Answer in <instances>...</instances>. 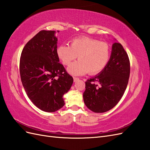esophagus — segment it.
Instances as JSON below:
<instances>
[{"label":"esophagus","instance_id":"obj_1","mask_svg":"<svg viewBox=\"0 0 150 150\" xmlns=\"http://www.w3.org/2000/svg\"><path fill=\"white\" fill-rule=\"evenodd\" d=\"M79 80V79L77 78V77H74V82H77V81H78Z\"/></svg>","mask_w":150,"mask_h":150}]
</instances>
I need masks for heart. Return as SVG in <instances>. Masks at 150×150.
<instances>
[{
    "label": "heart",
    "instance_id": "1",
    "mask_svg": "<svg viewBox=\"0 0 150 150\" xmlns=\"http://www.w3.org/2000/svg\"><path fill=\"white\" fill-rule=\"evenodd\" d=\"M110 52V47L107 42L87 36L74 38L71 40L70 46L61 45L57 48V57L65 65H69L78 56L79 60L67 68L68 72L74 76L101 72L108 65Z\"/></svg>",
    "mask_w": 150,
    "mask_h": 150
}]
</instances>
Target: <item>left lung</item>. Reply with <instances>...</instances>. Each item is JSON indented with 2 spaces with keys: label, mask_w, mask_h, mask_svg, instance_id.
<instances>
[{
  "label": "left lung",
  "mask_w": 150,
  "mask_h": 150,
  "mask_svg": "<svg viewBox=\"0 0 150 150\" xmlns=\"http://www.w3.org/2000/svg\"><path fill=\"white\" fill-rule=\"evenodd\" d=\"M129 74L130 63L127 54L122 46L115 42L112 45L108 65L99 74L85 82L83 95L85 105L97 113L112 109L125 93Z\"/></svg>",
  "instance_id": "left-lung-1"
}]
</instances>
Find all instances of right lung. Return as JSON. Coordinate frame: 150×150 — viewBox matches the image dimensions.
I'll return each mask as SVG.
<instances>
[{"mask_svg":"<svg viewBox=\"0 0 150 150\" xmlns=\"http://www.w3.org/2000/svg\"><path fill=\"white\" fill-rule=\"evenodd\" d=\"M55 33L40 31L25 45L20 58L21 79L25 92L38 108L48 112L63 108V96L74 82L59 62Z\"/></svg>","mask_w":150,"mask_h":150,"instance_id":"right-lung-1","label":"right lung"}]
</instances>
